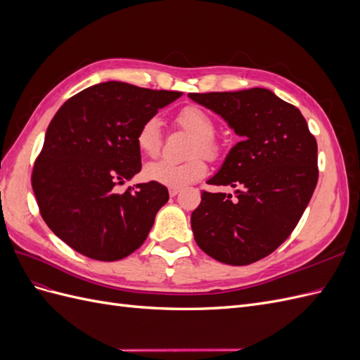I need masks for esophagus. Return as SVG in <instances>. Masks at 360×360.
<instances>
[{"instance_id":"34e87169","label":"esophagus","mask_w":360,"mask_h":360,"mask_svg":"<svg viewBox=\"0 0 360 360\" xmlns=\"http://www.w3.org/2000/svg\"><path fill=\"white\" fill-rule=\"evenodd\" d=\"M180 193V189H169V197H177Z\"/></svg>"}]
</instances>
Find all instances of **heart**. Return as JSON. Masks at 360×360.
Here are the masks:
<instances>
[{"label": "heart", "instance_id": "b5f03b06", "mask_svg": "<svg viewBox=\"0 0 360 360\" xmlns=\"http://www.w3.org/2000/svg\"><path fill=\"white\" fill-rule=\"evenodd\" d=\"M176 123L193 139L188 155L192 156L186 162L174 163L162 160L150 163L144 169V177L148 181L159 183L171 189H181L198 181L207 172V165L201 156L214 159L219 155V144L213 138L214 123L210 115L198 106H186L177 114ZM136 147L147 158H158L162 148V130L156 118H150L139 127L136 134Z\"/></svg>", "mask_w": 360, "mask_h": 360}]
</instances>
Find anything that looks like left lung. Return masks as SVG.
<instances>
[{"instance_id":"1","label":"left lung","mask_w":360,"mask_h":360,"mask_svg":"<svg viewBox=\"0 0 360 360\" xmlns=\"http://www.w3.org/2000/svg\"><path fill=\"white\" fill-rule=\"evenodd\" d=\"M240 136L213 177L231 193H201L191 216L197 245L231 266H246L284 243L319 180L317 141L296 106L267 89L189 93Z\"/></svg>"}]
</instances>
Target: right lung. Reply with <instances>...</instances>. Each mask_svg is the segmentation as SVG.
I'll use <instances>...</instances> for the list:
<instances>
[{"mask_svg":"<svg viewBox=\"0 0 360 360\" xmlns=\"http://www.w3.org/2000/svg\"><path fill=\"white\" fill-rule=\"evenodd\" d=\"M181 94L108 81L53 115L31 184L43 221L76 252L117 261L146 242L168 189L148 181L117 193L115 186L141 171L139 127Z\"/></svg>","mask_w":360,"mask_h":360,"instance_id":"1","label":"right lung"}]
</instances>
